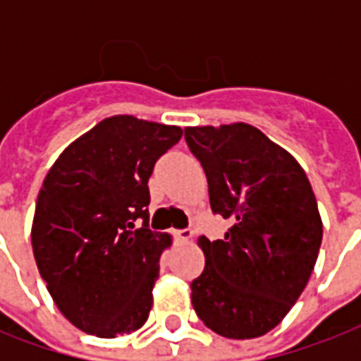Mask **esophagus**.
Here are the masks:
<instances>
[{"mask_svg":"<svg viewBox=\"0 0 361 361\" xmlns=\"http://www.w3.org/2000/svg\"><path fill=\"white\" fill-rule=\"evenodd\" d=\"M174 236L180 241H191L192 240V231L191 228H183V231H176Z\"/></svg>","mask_w":361,"mask_h":361,"instance_id":"34e87169","label":"esophagus"}]
</instances>
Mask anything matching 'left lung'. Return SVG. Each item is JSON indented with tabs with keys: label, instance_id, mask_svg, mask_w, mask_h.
Listing matches in <instances>:
<instances>
[{
	"label": "left lung",
	"instance_id": "8db88e82",
	"mask_svg": "<svg viewBox=\"0 0 361 361\" xmlns=\"http://www.w3.org/2000/svg\"><path fill=\"white\" fill-rule=\"evenodd\" d=\"M223 240L198 238L206 266L191 302L209 330L252 339L274 330L307 285L322 241L317 198L298 161L247 123L187 127Z\"/></svg>",
	"mask_w": 361,
	"mask_h": 361
}]
</instances>
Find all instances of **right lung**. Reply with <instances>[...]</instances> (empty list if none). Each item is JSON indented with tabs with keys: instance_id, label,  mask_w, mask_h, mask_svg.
I'll return each mask as SVG.
<instances>
[{
	"instance_id": "1",
	"label": "right lung",
	"mask_w": 361,
	"mask_h": 361,
	"mask_svg": "<svg viewBox=\"0 0 361 361\" xmlns=\"http://www.w3.org/2000/svg\"><path fill=\"white\" fill-rule=\"evenodd\" d=\"M181 133L112 116L65 147L48 170L31 245L54 303L78 330L110 339L149 317L159 258L172 240L149 228L147 180Z\"/></svg>"
}]
</instances>
